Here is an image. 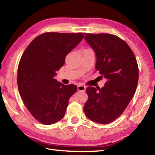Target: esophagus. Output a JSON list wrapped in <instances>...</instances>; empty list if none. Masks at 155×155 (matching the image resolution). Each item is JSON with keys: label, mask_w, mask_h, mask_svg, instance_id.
Listing matches in <instances>:
<instances>
[{"label": "esophagus", "mask_w": 155, "mask_h": 155, "mask_svg": "<svg viewBox=\"0 0 155 155\" xmlns=\"http://www.w3.org/2000/svg\"><path fill=\"white\" fill-rule=\"evenodd\" d=\"M86 87L85 86L78 85L77 86V89H78V91H83V92H84L86 91Z\"/></svg>", "instance_id": "34e87169"}]
</instances>
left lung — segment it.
I'll use <instances>...</instances> for the list:
<instances>
[{"label":"left lung","mask_w":155,"mask_h":155,"mask_svg":"<svg viewBox=\"0 0 155 155\" xmlns=\"http://www.w3.org/2000/svg\"><path fill=\"white\" fill-rule=\"evenodd\" d=\"M84 39L96 53V71L107 82L101 88H86L88 98L84 111L91 120L108 124L121 116L135 94L137 62L127 43L116 35L85 34Z\"/></svg>","instance_id":"1"}]
</instances>
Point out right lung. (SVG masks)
<instances>
[{
    "label": "right lung",
    "mask_w": 155,
    "mask_h": 155,
    "mask_svg": "<svg viewBox=\"0 0 155 155\" xmlns=\"http://www.w3.org/2000/svg\"><path fill=\"white\" fill-rule=\"evenodd\" d=\"M82 33L47 32L35 38L21 55L18 67V87L25 106L42 124L60 121L74 84L57 82L56 71L64 64L67 55L84 38Z\"/></svg>",
    "instance_id": "add662e5"
}]
</instances>
